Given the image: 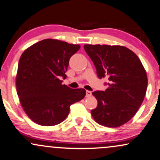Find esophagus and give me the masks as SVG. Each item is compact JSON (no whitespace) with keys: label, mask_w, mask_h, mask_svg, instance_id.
Wrapping results in <instances>:
<instances>
[{"label":"esophagus","mask_w":160,"mask_h":160,"mask_svg":"<svg viewBox=\"0 0 160 160\" xmlns=\"http://www.w3.org/2000/svg\"><path fill=\"white\" fill-rule=\"evenodd\" d=\"M92 96V92L90 91H86V98H89Z\"/></svg>","instance_id":"34e87169"}]
</instances>
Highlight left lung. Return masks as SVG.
Returning <instances> with one entry per match:
<instances>
[{
    "label": "left lung",
    "mask_w": 160,
    "mask_h": 160,
    "mask_svg": "<svg viewBox=\"0 0 160 160\" xmlns=\"http://www.w3.org/2000/svg\"><path fill=\"white\" fill-rule=\"evenodd\" d=\"M100 79L107 78L109 87L92 95L98 106L91 111L98 124L118 128L131 119L145 98L148 86L145 69L137 55L120 45H85Z\"/></svg>",
    "instance_id": "left-lung-1"
}]
</instances>
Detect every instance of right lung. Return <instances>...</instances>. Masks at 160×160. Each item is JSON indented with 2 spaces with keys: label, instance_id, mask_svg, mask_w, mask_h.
Instances as JSON below:
<instances>
[{
  "label": "right lung",
  "instance_id": "obj_1",
  "mask_svg": "<svg viewBox=\"0 0 160 160\" xmlns=\"http://www.w3.org/2000/svg\"><path fill=\"white\" fill-rule=\"evenodd\" d=\"M80 45L60 40L47 39L34 44L23 52L16 75L17 94L25 113L42 126L62 122L70 106L83 98L84 88L62 85L68 62Z\"/></svg>",
  "mask_w": 160,
  "mask_h": 160
}]
</instances>
